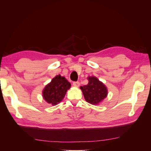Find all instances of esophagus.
Returning <instances> with one entry per match:
<instances>
[{"label": "esophagus", "instance_id": "obj_1", "mask_svg": "<svg viewBox=\"0 0 151 151\" xmlns=\"http://www.w3.org/2000/svg\"><path fill=\"white\" fill-rule=\"evenodd\" d=\"M73 85H74V86H75V87H79L80 86V83L78 81L74 82V83H73Z\"/></svg>", "mask_w": 151, "mask_h": 151}]
</instances>
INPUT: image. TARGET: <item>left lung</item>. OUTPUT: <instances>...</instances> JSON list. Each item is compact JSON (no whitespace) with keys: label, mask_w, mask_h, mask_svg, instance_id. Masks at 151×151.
I'll list each match as a JSON object with an SVG mask.
<instances>
[{"label":"left lung","mask_w":151,"mask_h":151,"mask_svg":"<svg viewBox=\"0 0 151 151\" xmlns=\"http://www.w3.org/2000/svg\"><path fill=\"white\" fill-rule=\"evenodd\" d=\"M88 84L81 86L80 88L87 102L93 105L98 104L107 96L106 86L96 77H88Z\"/></svg>","instance_id":"8db88e82"}]
</instances>
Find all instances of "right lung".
Returning <instances> with one entry per match:
<instances>
[{
  "instance_id": "obj_1",
  "label": "right lung",
  "mask_w": 151,
  "mask_h": 151,
  "mask_svg": "<svg viewBox=\"0 0 151 151\" xmlns=\"http://www.w3.org/2000/svg\"><path fill=\"white\" fill-rule=\"evenodd\" d=\"M71 84L64 77L58 75L52 79L43 90V99L48 103L57 105L64 98Z\"/></svg>"
}]
</instances>
